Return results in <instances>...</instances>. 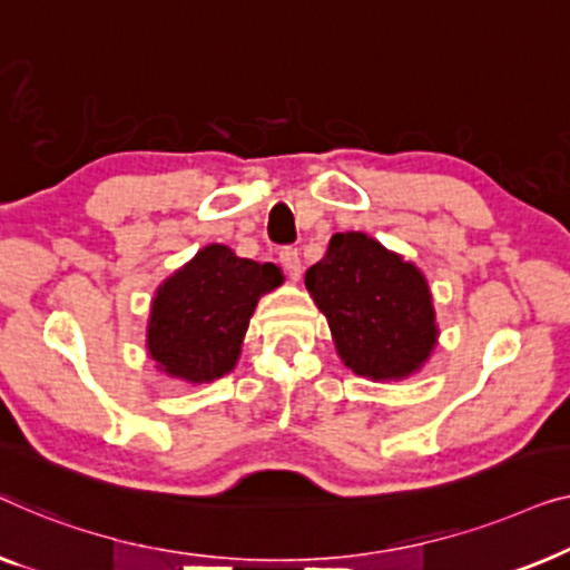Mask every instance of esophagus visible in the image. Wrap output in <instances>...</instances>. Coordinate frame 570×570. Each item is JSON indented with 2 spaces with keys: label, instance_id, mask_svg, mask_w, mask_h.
Segmentation results:
<instances>
[{
  "label": "esophagus",
  "instance_id": "1",
  "mask_svg": "<svg viewBox=\"0 0 570 570\" xmlns=\"http://www.w3.org/2000/svg\"><path fill=\"white\" fill-rule=\"evenodd\" d=\"M278 261H282V266L286 268V274L294 278H299V274H302V261H299V253L294 250V247H284L282 253H278Z\"/></svg>",
  "mask_w": 570,
  "mask_h": 570
}]
</instances>
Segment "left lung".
Masks as SVG:
<instances>
[{
  "mask_svg": "<svg viewBox=\"0 0 570 570\" xmlns=\"http://www.w3.org/2000/svg\"><path fill=\"white\" fill-rule=\"evenodd\" d=\"M304 286L327 317L341 362L374 382L429 362L439 327L426 276L364 232H338Z\"/></svg>",
  "mask_w": 570,
  "mask_h": 570,
  "instance_id": "8db88e82",
  "label": "left lung"
}]
</instances>
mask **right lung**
I'll return each mask as SVG.
<instances>
[{"instance_id": "1", "label": "right lung", "mask_w": 570, "mask_h": 570, "mask_svg": "<svg viewBox=\"0 0 570 570\" xmlns=\"http://www.w3.org/2000/svg\"><path fill=\"white\" fill-rule=\"evenodd\" d=\"M282 284L284 274L274 263L237 258L227 245H206L151 299V362L190 384L229 374L258 299Z\"/></svg>"}]
</instances>
